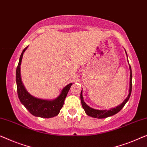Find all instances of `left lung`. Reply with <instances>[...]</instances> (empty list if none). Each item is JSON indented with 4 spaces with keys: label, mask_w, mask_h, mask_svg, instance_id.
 Instances as JSON below:
<instances>
[{
    "label": "left lung",
    "mask_w": 147,
    "mask_h": 147,
    "mask_svg": "<svg viewBox=\"0 0 147 147\" xmlns=\"http://www.w3.org/2000/svg\"><path fill=\"white\" fill-rule=\"evenodd\" d=\"M127 54V53H126ZM129 69H130V83H129V95L125 100H124L123 102L122 103L121 105H119L116 108H112L109 110H98V109H94L93 108H90L88 106H87L86 103L84 102L83 100V97L82 94V91H81L80 93V100H81V104H82V108H84L85 112H86V114L89 116H91L92 117L95 118H99V119H102V118H105L108 117L109 116L115 115V113L119 112V111L121 110V109L123 108V106L125 105L127 102L128 101L129 99L131 94V90H132V72H131V68L129 65Z\"/></svg>",
    "instance_id": "1"
}]
</instances>
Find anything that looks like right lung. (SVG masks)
<instances>
[{
  "label": "right lung",
  "mask_w": 147,
  "mask_h": 147,
  "mask_svg": "<svg viewBox=\"0 0 147 147\" xmlns=\"http://www.w3.org/2000/svg\"><path fill=\"white\" fill-rule=\"evenodd\" d=\"M26 47L23 50L20 57L18 65L16 68V85H17V92L18 96L20 102L26 108L36 117H40L43 118H49L56 116L60 112L61 109L63 106L65 98L68 94V92L70 90L72 83L68 84L63 89L61 94L57 98L54 100H41L38 98H34L26 90L24 86L22 83L20 77V65L24 53L27 49Z\"/></svg>",
  "instance_id": "1"
}]
</instances>
